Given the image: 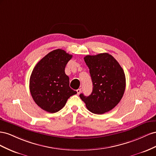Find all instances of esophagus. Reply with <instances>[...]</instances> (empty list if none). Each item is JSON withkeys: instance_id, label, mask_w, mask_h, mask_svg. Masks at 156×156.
<instances>
[{"instance_id": "obj_1", "label": "esophagus", "mask_w": 156, "mask_h": 156, "mask_svg": "<svg viewBox=\"0 0 156 156\" xmlns=\"http://www.w3.org/2000/svg\"><path fill=\"white\" fill-rule=\"evenodd\" d=\"M81 90H82V89L81 88H80V89H78V90H76V91H77V94L78 95H79L80 93H81Z\"/></svg>"}]
</instances>
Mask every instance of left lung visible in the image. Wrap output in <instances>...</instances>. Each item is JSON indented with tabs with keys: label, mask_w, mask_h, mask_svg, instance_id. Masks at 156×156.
<instances>
[{
	"label": "left lung",
	"mask_w": 156,
	"mask_h": 156,
	"mask_svg": "<svg viewBox=\"0 0 156 156\" xmlns=\"http://www.w3.org/2000/svg\"><path fill=\"white\" fill-rule=\"evenodd\" d=\"M93 82L91 94L80 95L91 112L102 114L113 109L126 90V76L122 66L107 53L84 57Z\"/></svg>",
	"instance_id": "left-lung-1"
}]
</instances>
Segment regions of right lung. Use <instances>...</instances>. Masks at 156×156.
I'll use <instances>...</instances> for the list:
<instances>
[{"instance_id": "1", "label": "right lung", "mask_w": 156, "mask_h": 156, "mask_svg": "<svg viewBox=\"0 0 156 156\" xmlns=\"http://www.w3.org/2000/svg\"><path fill=\"white\" fill-rule=\"evenodd\" d=\"M72 57L61 49L53 50L38 62L31 73V96L39 107L48 112H58L70 96L77 93L70 87L69 78L65 73Z\"/></svg>"}]
</instances>
